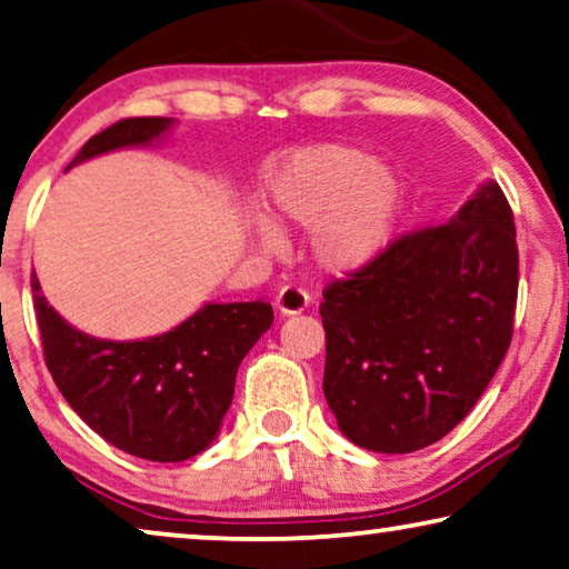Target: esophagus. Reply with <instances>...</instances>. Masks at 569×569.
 I'll return each instance as SVG.
<instances>
[{"label":"esophagus","mask_w":569,"mask_h":569,"mask_svg":"<svg viewBox=\"0 0 569 569\" xmlns=\"http://www.w3.org/2000/svg\"><path fill=\"white\" fill-rule=\"evenodd\" d=\"M309 303V293L299 286H283L276 296V309L283 313V317H291V313H301Z\"/></svg>","instance_id":"34e87169"}]
</instances>
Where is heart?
Returning <instances> with one entry per match:
<instances>
[{
  "mask_svg": "<svg viewBox=\"0 0 569 569\" xmlns=\"http://www.w3.org/2000/svg\"><path fill=\"white\" fill-rule=\"evenodd\" d=\"M273 207L286 224L311 230L313 256L347 273L376 260L391 240L403 207V183L391 168L352 146H313L293 152L273 176ZM276 244L273 230L262 232Z\"/></svg>",
  "mask_w": 569,
  "mask_h": 569,
  "instance_id": "b5f03b06",
  "label": "heart"
}]
</instances>
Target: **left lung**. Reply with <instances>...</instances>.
<instances>
[{
  "instance_id": "8db88e82",
  "label": "left lung",
  "mask_w": 569,
  "mask_h": 569,
  "mask_svg": "<svg viewBox=\"0 0 569 569\" xmlns=\"http://www.w3.org/2000/svg\"><path fill=\"white\" fill-rule=\"evenodd\" d=\"M519 248L501 186L447 224L401 234L325 288V396L362 449L417 452L449 435L513 337Z\"/></svg>"
}]
</instances>
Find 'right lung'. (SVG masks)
<instances>
[{
  "label": "right lung",
  "instance_id": "obj_1",
  "mask_svg": "<svg viewBox=\"0 0 569 569\" xmlns=\"http://www.w3.org/2000/svg\"><path fill=\"white\" fill-rule=\"evenodd\" d=\"M168 127V117H127L94 134L71 166L146 146ZM30 286L42 358L58 391L109 445L152 462H183L211 445L232 403L237 368L273 325L266 301L207 303L171 332L112 342L66 325L38 293L36 276Z\"/></svg>",
  "mask_w": 569,
  "mask_h": 569
}]
</instances>
